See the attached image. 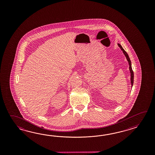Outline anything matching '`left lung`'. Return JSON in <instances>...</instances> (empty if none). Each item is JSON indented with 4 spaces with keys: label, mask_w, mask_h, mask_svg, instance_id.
<instances>
[{
    "label": "left lung",
    "mask_w": 155,
    "mask_h": 155,
    "mask_svg": "<svg viewBox=\"0 0 155 155\" xmlns=\"http://www.w3.org/2000/svg\"><path fill=\"white\" fill-rule=\"evenodd\" d=\"M118 45H119V47L120 48V49H121L122 51H123V53L124 54V55H125L126 58V59H127V61H128V62H129V69H130V73H131V86L132 87V86H133V84H134V72H133V70L132 69L131 60L130 59V58H129V55H128V54H127V53H126L125 51V50L122 48V47L121 46V45L120 44H118Z\"/></svg>",
    "instance_id": "obj_1"
}]
</instances>
